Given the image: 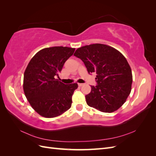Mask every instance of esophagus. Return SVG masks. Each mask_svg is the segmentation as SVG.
Segmentation results:
<instances>
[{"instance_id":"1","label":"esophagus","mask_w":156,"mask_h":156,"mask_svg":"<svg viewBox=\"0 0 156 156\" xmlns=\"http://www.w3.org/2000/svg\"><path fill=\"white\" fill-rule=\"evenodd\" d=\"M78 85H79V87H82V86L84 85V84H83V83H78Z\"/></svg>"}]
</instances>
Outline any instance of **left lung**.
<instances>
[{
  "mask_svg": "<svg viewBox=\"0 0 156 156\" xmlns=\"http://www.w3.org/2000/svg\"><path fill=\"white\" fill-rule=\"evenodd\" d=\"M88 73H96V86L85 96L87 105L103 112H112L126 102L131 90L132 72L126 58L104 44L85 45L75 51Z\"/></svg>",
  "mask_w": 156,
  "mask_h": 156,
  "instance_id": "1",
  "label": "left lung"
}]
</instances>
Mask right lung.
Returning a JSON list of instances; mask_svg holds the SVG:
<instances>
[{
    "label": "right lung",
    "mask_w": 156,
    "mask_h": 156,
    "mask_svg": "<svg viewBox=\"0 0 156 156\" xmlns=\"http://www.w3.org/2000/svg\"><path fill=\"white\" fill-rule=\"evenodd\" d=\"M75 48L52 47L39 51L33 56L24 73L23 90L34 111L45 118L58 116L72 106L77 83L65 84L58 73Z\"/></svg>",
    "instance_id": "right-lung-1"
}]
</instances>
